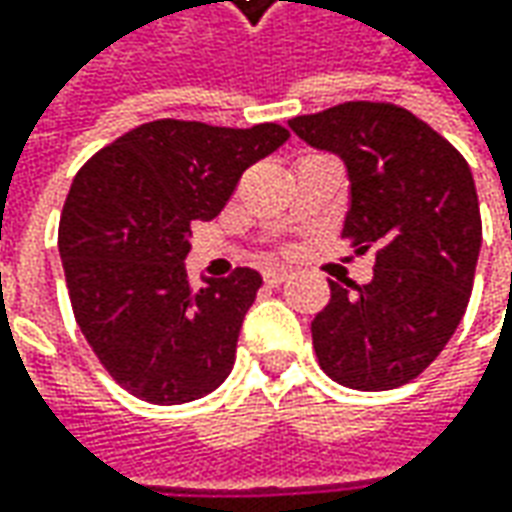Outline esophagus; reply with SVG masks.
Segmentation results:
<instances>
[{
    "label": "esophagus",
    "instance_id": "esophagus-1",
    "mask_svg": "<svg viewBox=\"0 0 512 512\" xmlns=\"http://www.w3.org/2000/svg\"><path fill=\"white\" fill-rule=\"evenodd\" d=\"M287 276H290V273H287L285 267H267V270H265V285L279 287L282 282H287Z\"/></svg>",
    "mask_w": 512,
    "mask_h": 512
}]
</instances>
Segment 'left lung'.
Here are the masks:
<instances>
[{"mask_svg": "<svg viewBox=\"0 0 512 512\" xmlns=\"http://www.w3.org/2000/svg\"><path fill=\"white\" fill-rule=\"evenodd\" d=\"M307 145L339 153L350 176L344 239L376 247L370 285L330 282L310 333L319 367L353 390L413 382L462 322L482 213L470 165L442 133L390 102L296 116Z\"/></svg>", "mask_w": 512, "mask_h": 512, "instance_id": "1", "label": "left lung"}]
</instances>
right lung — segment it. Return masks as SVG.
Wrapping results in <instances>:
<instances>
[{
    "instance_id": "obj_1",
    "label": "right lung",
    "mask_w": 512,
    "mask_h": 512,
    "mask_svg": "<svg viewBox=\"0 0 512 512\" xmlns=\"http://www.w3.org/2000/svg\"><path fill=\"white\" fill-rule=\"evenodd\" d=\"M276 122L213 128L156 119L93 153L70 185L59 256L76 325L110 379L150 404L213 393L262 276L236 267L190 287V225L222 213L253 162L285 145Z\"/></svg>"
}]
</instances>
